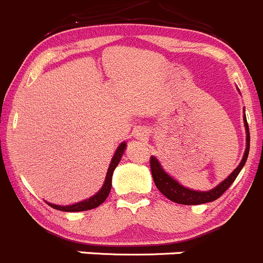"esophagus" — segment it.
Here are the masks:
<instances>
[{"mask_svg":"<svg viewBox=\"0 0 263 263\" xmlns=\"http://www.w3.org/2000/svg\"><path fill=\"white\" fill-rule=\"evenodd\" d=\"M135 137H136L137 140H140V141H146L148 140V131L144 128H137L136 131H135Z\"/></svg>","mask_w":263,"mask_h":263,"instance_id":"esophagus-1","label":"esophagus"}]
</instances>
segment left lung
Returning a JSON list of instances; mask_svg holds the SVG:
<instances>
[{
    "label": "left lung",
    "instance_id": "8db88e82",
    "mask_svg": "<svg viewBox=\"0 0 263 263\" xmlns=\"http://www.w3.org/2000/svg\"><path fill=\"white\" fill-rule=\"evenodd\" d=\"M239 90V89H237ZM244 111V127H245V134H247V148H245L244 156H242L241 162L239 163L236 168L232 171L222 183H219L217 187H214L213 190L209 191H195L191 190V188L184 187L179 183L176 179H174L165 168L162 167L161 162L158 161V158L154 156H152L151 158V168H152V175H153V180L156 187L158 188L159 192L162 195L167 197L170 201H174L176 203H181V205H201V203H208L215 201L217 198H219L226 191L230 188L232 183H234L235 179L237 178L239 173L241 171V168L244 167L245 162H247L248 154H249V145H250V135H249V127L247 123V117H245V109Z\"/></svg>",
    "mask_w": 263,
    "mask_h": 263
}]
</instances>
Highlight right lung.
Segmentation results:
<instances>
[{"label":"right lung","mask_w":263,"mask_h":263,"mask_svg":"<svg viewBox=\"0 0 263 263\" xmlns=\"http://www.w3.org/2000/svg\"><path fill=\"white\" fill-rule=\"evenodd\" d=\"M126 146H127V143L124 141V143H120V145L117 148V151H115L114 156H112V158H111V162H110L109 168H107L106 178H105L104 185H102L101 190L98 191L96 195L90 196L89 198L80 201V202L72 203V205H55V203L48 202V201H46V203H48L49 206H51V208H54V209L61 210V212H68V213L85 212V210L95 209V208H97V206L101 205V203L104 202V201L107 198L110 191H111L112 173H114L115 167H117L118 163L120 162V158H122V156L124 154Z\"/></svg>","instance_id":"right-lung-1"}]
</instances>
